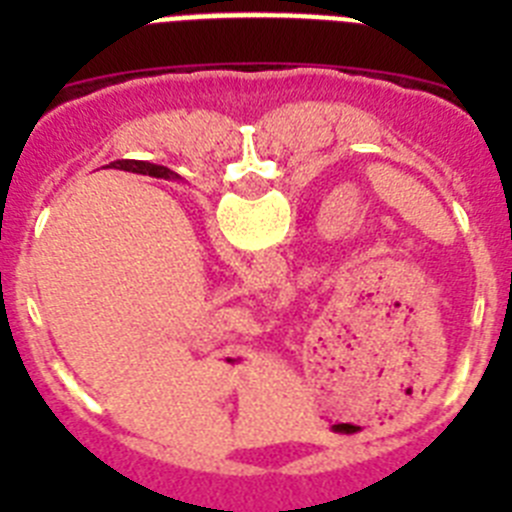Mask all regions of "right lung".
<instances>
[{
  "instance_id": "add662e5",
  "label": "right lung",
  "mask_w": 512,
  "mask_h": 512,
  "mask_svg": "<svg viewBox=\"0 0 512 512\" xmlns=\"http://www.w3.org/2000/svg\"><path fill=\"white\" fill-rule=\"evenodd\" d=\"M128 164H135V166H143V169L151 171L153 176H164V179H176L174 171L164 169V166H153V164H143V161H128Z\"/></svg>"
}]
</instances>
